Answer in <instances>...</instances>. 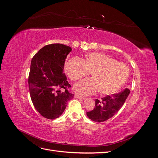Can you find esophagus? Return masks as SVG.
<instances>
[{
    "label": "esophagus",
    "instance_id": "obj_1",
    "mask_svg": "<svg viewBox=\"0 0 158 158\" xmlns=\"http://www.w3.org/2000/svg\"><path fill=\"white\" fill-rule=\"evenodd\" d=\"M74 98H76V99H85V98L80 96V95H77V94H76V95H74Z\"/></svg>",
    "mask_w": 158,
    "mask_h": 158
}]
</instances>
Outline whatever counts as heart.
<instances>
[{
  "mask_svg": "<svg viewBox=\"0 0 158 158\" xmlns=\"http://www.w3.org/2000/svg\"><path fill=\"white\" fill-rule=\"evenodd\" d=\"M65 70L74 81L92 73V78L83 80L74 85V92L82 96L92 95L99 90L106 95L116 92L125 83L129 75L127 64L103 52L89 53L84 61L79 58L71 59L66 63Z\"/></svg>",
  "mask_w": 158,
  "mask_h": 158,
  "instance_id": "b5f03b06",
  "label": "heart"
}]
</instances>
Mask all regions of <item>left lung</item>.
I'll list each match as a JSON object with an SVG mask.
<instances>
[{"mask_svg":"<svg viewBox=\"0 0 158 158\" xmlns=\"http://www.w3.org/2000/svg\"><path fill=\"white\" fill-rule=\"evenodd\" d=\"M129 94L130 90L127 88L118 94L107 95L101 100L96 99L95 108L86 113L87 116L92 121L97 123L108 120L122 107Z\"/></svg>","mask_w":158,"mask_h":158,"instance_id":"left-lung-1","label":"left lung"}]
</instances>
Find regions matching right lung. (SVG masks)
Instances as JSON below:
<instances>
[{
    "label": "right lung",
    "instance_id": "add662e5",
    "mask_svg": "<svg viewBox=\"0 0 158 158\" xmlns=\"http://www.w3.org/2000/svg\"><path fill=\"white\" fill-rule=\"evenodd\" d=\"M71 47L55 44L43 47L32 58L28 78L32 103L37 111L48 119L59 117L74 94L64 72V62ZM64 89V92H62Z\"/></svg>",
    "mask_w": 158,
    "mask_h": 158
}]
</instances>
